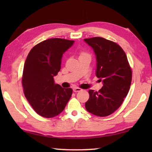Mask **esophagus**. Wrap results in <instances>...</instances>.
I'll use <instances>...</instances> for the list:
<instances>
[{
    "instance_id": "34e87169",
    "label": "esophagus",
    "mask_w": 152,
    "mask_h": 152,
    "mask_svg": "<svg viewBox=\"0 0 152 152\" xmlns=\"http://www.w3.org/2000/svg\"><path fill=\"white\" fill-rule=\"evenodd\" d=\"M82 89L80 88H78V87H74V88H73V91L74 92H79V91H81Z\"/></svg>"
}]
</instances>
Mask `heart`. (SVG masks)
Returning <instances> with one entry per match:
<instances>
[{"label":"heart","mask_w":152,"mask_h":152,"mask_svg":"<svg viewBox=\"0 0 152 152\" xmlns=\"http://www.w3.org/2000/svg\"><path fill=\"white\" fill-rule=\"evenodd\" d=\"M82 55H85V54H82Z\"/></svg>","instance_id":"heart-1"}]
</instances>
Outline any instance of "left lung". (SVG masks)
I'll list each match as a JSON object with an SVG mask.
<instances>
[{
    "mask_svg": "<svg viewBox=\"0 0 152 152\" xmlns=\"http://www.w3.org/2000/svg\"><path fill=\"white\" fill-rule=\"evenodd\" d=\"M84 41L94 51L95 74L103 84L99 92L89 90L86 109L96 116L106 117L114 113L127 96L132 83V70L125 53L116 43L99 37Z\"/></svg>",
    "mask_w": 152,
    "mask_h": 152,
    "instance_id": "1",
    "label": "left lung"
}]
</instances>
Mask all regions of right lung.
Listing matches in <instances>:
<instances>
[{
	"label": "right lung",
	"mask_w": 152,
	"mask_h": 152,
	"mask_svg": "<svg viewBox=\"0 0 152 152\" xmlns=\"http://www.w3.org/2000/svg\"><path fill=\"white\" fill-rule=\"evenodd\" d=\"M74 41L52 38L32 48L25 62L22 84L25 96L38 115L57 116L65 109L72 89L55 84L53 77L61 69V58Z\"/></svg>",
	"instance_id": "right-lung-1"
}]
</instances>
